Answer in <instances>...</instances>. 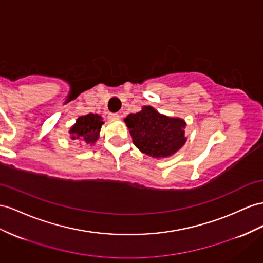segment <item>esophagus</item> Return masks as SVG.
<instances>
[{
    "mask_svg": "<svg viewBox=\"0 0 263 263\" xmlns=\"http://www.w3.org/2000/svg\"><path fill=\"white\" fill-rule=\"evenodd\" d=\"M120 118V116L118 113H110L109 114V119H111V120H118Z\"/></svg>",
    "mask_w": 263,
    "mask_h": 263,
    "instance_id": "1",
    "label": "esophagus"
}]
</instances>
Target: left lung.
Instances as JSON below:
<instances>
[{
  "label": "left lung",
  "instance_id": "obj_1",
  "mask_svg": "<svg viewBox=\"0 0 263 263\" xmlns=\"http://www.w3.org/2000/svg\"><path fill=\"white\" fill-rule=\"evenodd\" d=\"M124 122L134 145L153 159L169 158L186 142L185 121L161 114L150 105L142 106L138 113H130Z\"/></svg>",
  "mask_w": 263,
  "mask_h": 263
}]
</instances>
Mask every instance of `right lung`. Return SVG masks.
I'll return each instance as SVG.
<instances>
[{
  "label": "right lung",
  "instance_id": "add662e5",
  "mask_svg": "<svg viewBox=\"0 0 263 263\" xmlns=\"http://www.w3.org/2000/svg\"><path fill=\"white\" fill-rule=\"evenodd\" d=\"M103 123V118L97 113L79 117L76 123L70 127L71 139L84 145H93L100 137L101 126Z\"/></svg>",
  "mask_w": 263,
  "mask_h": 263
}]
</instances>
